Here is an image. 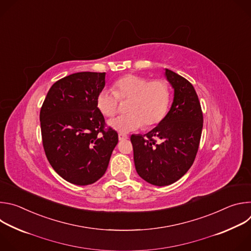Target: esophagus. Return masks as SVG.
Wrapping results in <instances>:
<instances>
[{"label":"esophagus","instance_id":"esophagus-1","mask_svg":"<svg viewBox=\"0 0 251 251\" xmlns=\"http://www.w3.org/2000/svg\"><path fill=\"white\" fill-rule=\"evenodd\" d=\"M118 138H119L120 141H122V140L128 139V136H127L125 133H119V134H118Z\"/></svg>","mask_w":251,"mask_h":251}]
</instances>
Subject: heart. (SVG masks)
<instances>
[{
  "mask_svg": "<svg viewBox=\"0 0 251 251\" xmlns=\"http://www.w3.org/2000/svg\"><path fill=\"white\" fill-rule=\"evenodd\" d=\"M112 90L103 89L96 97L97 109L105 117H114L119 111V100H129L126 106L127 114L109 122L111 128L119 132H131L141 128L153 127L166 116L171 90L164 80H151L148 77L127 75L118 78Z\"/></svg>",
  "mask_w": 251,
  "mask_h": 251,
  "instance_id": "obj_1",
  "label": "heart"
}]
</instances>
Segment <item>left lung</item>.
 Here are the masks:
<instances>
[{
  "label": "left lung",
  "instance_id": "left-lung-1",
  "mask_svg": "<svg viewBox=\"0 0 251 251\" xmlns=\"http://www.w3.org/2000/svg\"><path fill=\"white\" fill-rule=\"evenodd\" d=\"M166 76L175 90L170 111L150 132L130 138L138 175L159 187L176 182L192 167L203 122L193 84L170 69H166Z\"/></svg>",
  "mask_w": 251,
  "mask_h": 251
}]
</instances>
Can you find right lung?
<instances>
[{
    "mask_svg": "<svg viewBox=\"0 0 251 251\" xmlns=\"http://www.w3.org/2000/svg\"><path fill=\"white\" fill-rule=\"evenodd\" d=\"M105 73H77L57 80L40 113L43 146L52 169L65 181L87 186L105 174L118 143L96 107Z\"/></svg>",
    "mask_w": 251,
    "mask_h": 251,
    "instance_id": "add662e5",
    "label": "right lung"
}]
</instances>
